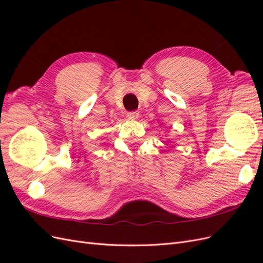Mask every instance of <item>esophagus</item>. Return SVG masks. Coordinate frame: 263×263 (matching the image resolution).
<instances>
[{"mask_svg":"<svg viewBox=\"0 0 263 263\" xmlns=\"http://www.w3.org/2000/svg\"><path fill=\"white\" fill-rule=\"evenodd\" d=\"M127 116H129V117H132V118H138L139 112H138V110H132V112L127 113Z\"/></svg>","mask_w":263,"mask_h":263,"instance_id":"1","label":"esophagus"}]
</instances>
